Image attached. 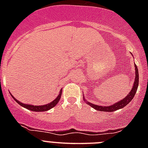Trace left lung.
<instances>
[{"label": "left lung", "mask_w": 148, "mask_h": 148, "mask_svg": "<svg viewBox=\"0 0 148 148\" xmlns=\"http://www.w3.org/2000/svg\"><path fill=\"white\" fill-rule=\"evenodd\" d=\"M135 70H136V78H135V82L133 83V87L132 88V90H130V92H129L126 97L124 98L122 100H121L119 102L116 103V104H113L111 106H108V107H103V106H99V105H95V104H90V102H88L89 105H90L92 108H95V110L99 111H105V112H113V111H116L119 109H121L123 108L124 107L127 105L128 103L130 102V101L133 99L134 95H135L136 92L137 91V89H138V68H137L136 65H135ZM85 101V99H84Z\"/></svg>", "instance_id": "left-lung-1"}]
</instances>
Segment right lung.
I'll return each instance as SVG.
<instances>
[{
    "instance_id": "right-lung-1",
    "label": "right lung",
    "mask_w": 148,
    "mask_h": 148,
    "mask_svg": "<svg viewBox=\"0 0 148 148\" xmlns=\"http://www.w3.org/2000/svg\"><path fill=\"white\" fill-rule=\"evenodd\" d=\"M61 92H62V91H60V93L59 95H58V97L56 98L53 101L50 102L49 104H45V105H41V106H34V105H32V104H23V103L20 102V101L17 100V99H15L13 96L12 98L15 99V101H16L17 103H18V104H20V105H21L22 107H23V108H27V109L30 110H32V111H36V112H38V111L49 110L51 109V108H54L55 106L58 104V102L60 101V99H61Z\"/></svg>"
}]
</instances>
